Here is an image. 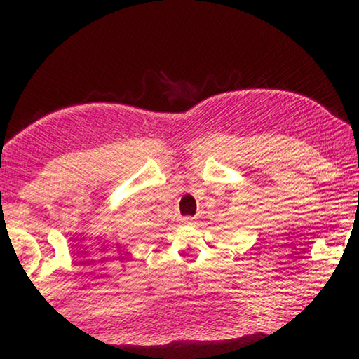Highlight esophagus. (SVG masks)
Masks as SVG:
<instances>
[{"label":"esophagus","mask_w":359,"mask_h":359,"mask_svg":"<svg viewBox=\"0 0 359 359\" xmlns=\"http://www.w3.org/2000/svg\"><path fill=\"white\" fill-rule=\"evenodd\" d=\"M182 223H184V224H193L194 223V218L193 217H184V218H182Z\"/></svg>","instance_id":"obj_1"}]
</instances>
